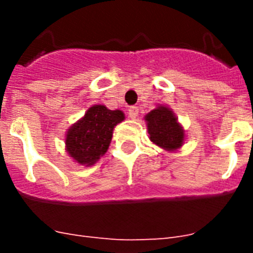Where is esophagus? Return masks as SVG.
I'll use <instances>...</instances> for the list:
<instances>
[{"mask_svg": "<svg viewBox=\"0 0 253 253\" xmlns=\"http://www.w3.org/2000/svg\"><path fill=\"white\" fill-rule=\"evenodd\" d=\"M139 114V107L138 106H130L129 107V116H130L131 119H135Z\"/></svg>", "mask_w": 253, "mask_h": 253, "instance_id": "obj_1", "label": "esophagus"}]
</instances>
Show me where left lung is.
I'll return each mask as SVG.
<instances>
[{"label":"left lung","mask_w":253,"mask_h":253,"mask_svg":"<svg viewBox=\"0 0 253 253\" xmlns=\"http://www.w3.org/2000/svg\"><path fill=\"white\" fill-rule=\"evenodd\" d=\"M148 123V133L151 140L157 146L172 151L182 146L184 130L177 123V119L167 107H158L146 116Z\"/></svg>","instance_id":"1"}]
</instances>
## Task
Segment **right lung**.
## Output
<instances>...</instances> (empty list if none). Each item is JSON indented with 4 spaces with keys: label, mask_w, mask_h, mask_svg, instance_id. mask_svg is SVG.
<instances>
[{
    "label": "right lung",
    "mask_w": 253,
    "mask_h": 253,
    "mask_svg": "<svg viewBox=\"0 0 253 253\" xmlns=\"http://www.w3.org/2000/svg\"><path fill=\"white\" fill-rule=\"evenodd\" d=\"M123 119L124 114L120 110H109L102 105L90 107L67 133L69 156L81 165H93L107 151L114 126Z\"/></svg>",
    "instance_id": "right-lung-1"
}]
</instances>
